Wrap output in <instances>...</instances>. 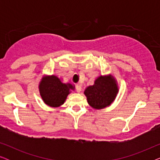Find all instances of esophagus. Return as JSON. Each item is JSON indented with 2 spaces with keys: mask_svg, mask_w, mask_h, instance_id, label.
<instances>
[{
  "mask_svg": "<svg viewBox=\"0 0 160 160\" xmlns=\"http://www.w3.org/2000/svg\"><path fill=\"white\" fill-rule=\"evenodd\" d=\"M76 91H77L78 92H80L82 91V84H76Z\"/></svg>",
  "mask_w": 160,
  "mask_h": 160,
  "instance_id": "obj_1",
  "label": "esophagus"
}]
</instances>
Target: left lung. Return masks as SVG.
Returning <instances> with one entry per match:
<instances>
[{"label":"left lung","instance_id":"8db88e82","mask_svg":"<svg viewBox=\"0 0 160 160\" xmlns=\"http://www.w3.org/2000/svg\"><path fill=\"white\" fill-rule=\"evenodd\" d=\"M118 92L117 81L111 74L98 76L94 84L87 87L84 92L89 105L95 109H102L110 106Z\"/></svg>","mask_w":160,"mask_h":160}]
</instances>
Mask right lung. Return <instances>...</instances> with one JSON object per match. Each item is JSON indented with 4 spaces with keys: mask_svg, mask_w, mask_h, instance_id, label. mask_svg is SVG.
<instances>
[{
    "mask_svg": "<svg viewBox=\"0 0 160 160\" xmlns=\"http://www.w3.org/2000/svg\"><path fill=\"white\" fill-rule=\"evenodd\" d=\"M39 92L43 101L47 106L58 108L64 103L68 95L75 86L71 83H63L57 76H44L38 85Z\"/></svg>",
    "mask_w": 160,
    "mask_h": 160,
    "instance_id": "obj_1",
    "label": "right lung"
}]
</instances>
